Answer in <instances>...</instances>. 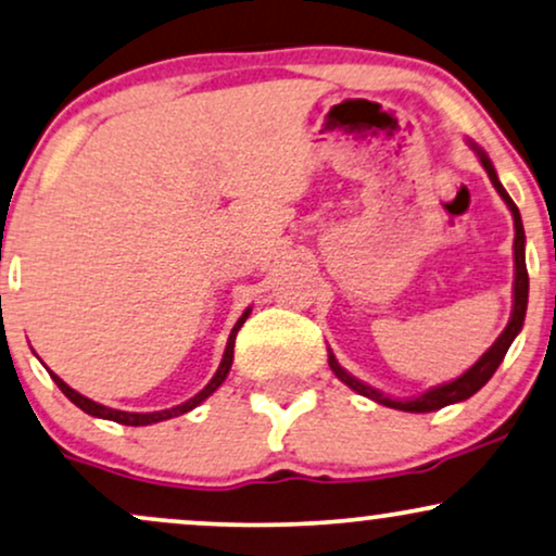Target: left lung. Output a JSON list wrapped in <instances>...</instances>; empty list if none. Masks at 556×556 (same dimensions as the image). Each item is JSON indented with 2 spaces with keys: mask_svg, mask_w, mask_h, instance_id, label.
I'll return each instance as SVG.
<instances>
[{
  "mask_svg": "<svg viewBox=\"0 0 556 556\" xmlns=\"http://www.w3.org/2000/svg\"><path fill=\"white\" fill-rule=\"evenodd\" d=\"M473 152H477L481 165H484L486 176H490L492 186L497 189L500 197H503V202L507 204V210L513 212V223H515V243H513V256H515V282H513V313H510V320H507L505 331L500 333L497 342H494L490 350H486L481 357L473 363L469 370L464 372V376H458L456 380H451V383H443V386H434L430 391L419 393V396L414 399H391L386 396V393L376 391V388L365 386L363 380H357L350 372L344 370L342 365L337 363V357L329 352V367L333 370V376H337L342 383H346L352 388V391H357L359 396H367L372 401H378V404L383 406H391V409H399V412H414V414H425V412H438L443 409L447 404H458V401H466L471 399L473 393L479 391L481 386L486 383L494 376V370H497L500 363L505 359L507 350H510V344L515 342V337H518V331L523 329V320H526V307H528V271H526V232H523V219H520V212L515 202L510 199V193L503 189V184H500L497 173H494V165L492 160L486 157V152L481 150L471 142Z\"/></svg>",
  "mask_w": 556,
  "mask_h": 556,
  "instance_id": "8db88e82",
  "label": "left lung"
}]
</instances>
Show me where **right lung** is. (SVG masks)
<instances>
[{
  "mask_svg": "<svg viewBox=\"0 0 556 556\" xmlns=\"http://www.w3.org/2000/svg\"><path fill=\"white\" fill-rule=\"evenodd\" d=\"M249 313H251V307H249V311L243 313V316L238 318V324L232 326L230 337H227V346H225V354H223V363H219L217 372H214V378L210 380V383H206V386L202 388V391L197 393V396L189 399V401H184V404L173 406V409H163V412H144V414H139V412H122V409H111V406H103V404H98V401H92V399L83 396V393H77L75 388H70V386H66L64 380L59 378V376H53V372H51V378H53V383H56L59 388H62V393H64V396L70 399L72 404H75V406H79V409L90 414V417L111 419V422H118V425H126V427H144V425H155V422H163V419L178 417V414H186V412L197 409V406L202 404L204 399H210L212 393L217 391V388L225 383L227 372H230V365H232V350H236V337H238L240 326H243V324H245V318H249Z\"/></svg>",
  "mask_w": 556,
  "mask_h": 556,
  "instance_id": "1",
  "label": "right lung"
}]
</instances>
